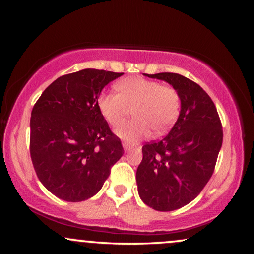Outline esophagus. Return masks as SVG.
Returning a JSON list of instances; mask_svg holds the SVG:
<instances>
[{
  "mask_svg": "<svg viewBox=\"0 0 254 254\" xmlns=\"http://www.w3.org/2000/svg\"><path fill=\"white\" fill-rule=\"evenodd\" d=\"M123 148H124V150H126V151H130L131 149H133V144L127 143V142H124L123 143Z\"/></svg>",
  "mask_w": 254,
  "mask_h": 254,
  "instance_id": "obj_1",
  "label": "esophagus"
}]
</instances>
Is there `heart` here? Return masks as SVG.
Segmentation results:
<instances>
[{"label":"heart","mask_w":254,"mask_h":254,"mask_svg":"<svg viewBox=\"0 0 254 254\" xmlns=\"http://www.w3.org/2000/svg\"><path fill=\"white\" fill-rule=\"evenodd\" d=\"M117 89L119 93H102L97 104L112 127L122 124L133 110L135 118L117 130L123 139L136 141L149 135L152 130L162 134L178 118L180 95L171 86L162 85L157 80L127 78L120 81Z\"/></svg>","instance_id":"obj_1"}]
</instances>
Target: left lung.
Listing matches in <instances>:
<instances>
[{
	"label": "left lung",
	"mask_w": 254,
	"mask_h": 254,
	"mask_svg": "<svg viewBox=\"0 0 254 254\" xmlns=\"http://www.w3.org/2000/svg\"><path fill=\"white\" fill-rule=\"evenodd\" d=\"M148 77L177 89L182 110L165 137L147 142L136 170L137 191L149 207L170 212L190 203L214 173L223 130L212 98L195 81L174 72Z\"/></svg>",
	"instance_id": "obj_1"
}]
</instances>
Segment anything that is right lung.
I'll use <instances>...</instances> for the list:
<instances>
[{"instance_id":"obj_1","label":"right lung","mask_w":254,"mask_h":254,"mask_svg":"<svg viewBox=\"0 0 254 254\" xmlns=\"http://www.w3.org/2000/svg\"><path fill=\"white\" fill-rule=\"evenodd\" d=\"M122 75L87 68L60 76L34 104L30 156L38 178L58 198H91L124 153L97 104L102 89Z\"/></svg>"}]
</instances>
